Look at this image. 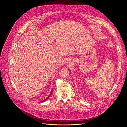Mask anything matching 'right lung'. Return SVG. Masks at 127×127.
Returning a JSON list of instances; mask_svg holds the SVG:
<instances>
[{
    "instance_id": "1",
    "label": "right lung",
    "mask_w": 127,
    "mask_h": 127,
    "mask_svg": "<svg viewBox=\"0 0 127 127\" xmlns=\"http://www.w3.org/2000/svg\"><path fill=\"white\" fill-rule=\"evenodd\" d=\"M52 92H51V93H50V95H49V96H48V97H47V98H46V99H44V100H43V101H42V102H43V101H45L46 100V99H48V98H49V97H50V95H51V94H52Z\"/></svg>"
}]
</instances>
